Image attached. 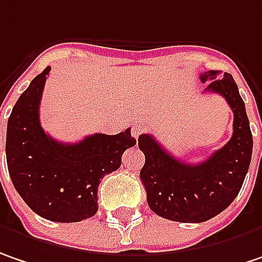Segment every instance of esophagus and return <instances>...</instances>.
<instances>
[{"mask_svg":"<svg viewBox=\"0 0 262 262\" xmlns=\"http://www.w3.org/2000/svg\"><path fill=\"white\" fill-rule=\"evenodd\" d=\"M141 133H142V126H133V129H132V136H133L135 139H138Z\"/></svg>","mask_w":262,"mask_h":262,"instance_id":"obj_1","label":"esophagus"}]
</instances>
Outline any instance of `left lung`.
I'll return each instance as SVG.
<instances>
[{
	"label": "left lung",
	"mask_w": 262,
	"mask_h": 262,
	"mask_svg": "<svg viewBox=\"0 0 262 262\" xmlns=\"http://www.w3.org/2000/svg\"><path fill=\"white\" fill-rule=\"evenodd\" d=\"M200 75L202 83L212 80L205 92L218 93L230 105L234 121L231 139L203 163L190 164L169 154L154 136L139 135L138 145L145 154L141 181L146 202L159 216L178 223H203L221 213L237 197L252 157V133L245 102L228 72Z\"/></svg>",
	"instance_id": "left-lung-1"
}]
</instances>
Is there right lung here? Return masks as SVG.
Masks as SVG:
<instances>
[{
	"instance_id": "1",
	"label": "right lung",
	"mask_w": 262,
	"mask_h": 262,
	"mask_svg": "<svg viewBox=\"0 0 262 262\" xmlns=\"http://www.w3.org/2000/svg\"><path fill=\"white\" fill-rule=\"evenodd\" d=\"M50 67L20 95L8 117L6 156L16 191L37 215L54 223H78L98 212L102 178L121 166L123 152L136 144L126 129L95 133L77 144L49 136L39 124V100Z\"/></svg>"
}]
</instances>
